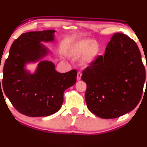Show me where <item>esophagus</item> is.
<instances>
[{
	"label": "esophagus",
	"instance_id": "esophagus-1",
	"mask_svg": "<svg viewBox=\"0 0 147 147\" xmlns=\"http://www.w3.org/2000/svg\"><path fill=\"white\" fill-rule=\"evenodd\" d=\"M81 75H82V74H81V72H77V81L81 80Z\"/></svg>",
	"mask_w": 147,
	"mask_h": 147
}]
</instances>
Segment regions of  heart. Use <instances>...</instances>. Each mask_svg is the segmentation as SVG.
<instances>
[{"mask_svg":"<svg viewBox=\"0 0 147 147\" xmlns=\"http://www.w3.org/2000/svg\"><path fill=\"white\" fill-rule=\"evenodd\" d=\"M100 53V45L97 41L82 39L72 44L69 49V55L73 58L81 57V63L88 66L96 61Z\"/></svg>","mask_w":147,"mask_h":147,"instance_id":"1","label":"heart"}]
</instances>
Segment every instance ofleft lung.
I'll list each match as a JSON object with an SVG mask.
<instances>
[{
  "label": "left lung",
  "instance_id": "1",
  "mask_svg": "<svg viewBox=\"0 0 147 147\" xmlns=\"http://www.w3.org/2000/svg\"><path fill=\"white\" fill-rule=\"evenodd\" d=\"M81 79L87 85L88 108L96 116L109 119L133 110L141 99L146 80L136 42L123 33H115L105 55L85 69Z\"/></svg>",
  "mask_w": 147,
  "mask_h": 147
}]
</instances>
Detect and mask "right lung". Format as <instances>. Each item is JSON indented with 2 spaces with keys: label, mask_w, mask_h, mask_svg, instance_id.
Returning a JSON list of instances; mask_svg holds the SVG:
<instances>
[{
  "label": "right lung",
  "mask_w": 147,
  "mask_h": 147,
  "mask_svg": "<svg viewBox=\"0 0 147 147\" xmlns=\"http://www.w3.org/2000/svg\"><path fill=\"white\" fill-rule=\"evenodd\" d=\"M55 32L47 30L22 33L13 42L5 62L3 90L13 107L27 116H47L59 111L63 92L77 80V70L59 73L52 61L42 60L50 52L42 42H53ZM37 61L39 63L34 74L24 68L26 63ZM0 86L1 88V79Z\"/></svg>",
  "instance_id": "1"
}]
</instances>
